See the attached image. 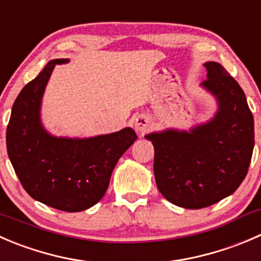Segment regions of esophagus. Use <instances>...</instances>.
Returning <instances> with one entry per match:
<instances>
[{"mask_svg": "<svg viewBox=\"0 0 261 261\" xmlns=\"http://www.w3.org/2000/svg\"><path fill=\"white\" fill-rule=\"evenodd\" d=\"M134 126L139 133L144 134L151 128V120L146 115H138L134 118Z\"/></svg>", "mask_w": 261, "mask_h": 261, "instance_id": "1", "label": "esophagus"}]
</instances>
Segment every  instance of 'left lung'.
I'll return each mask as SVG.
<instances>
[{"mask_svg": "<svg viewBox=\"0 0 261 261\" xmlns=\"http://www.w3.org/2000/svg\"><path fill=\"white\" fill-rule=\"evenodd\" d=\"M201 87L216 97L212 120L190 131L173 128L145 135L154 145V176L164 198L177 206L201 209L233 194L249 171L254 117L244 90L221 63L205 62Z\"/></svg>", "mask_w": 261, "mask_h": 261, "instance_id": "1", "label": "left lung"}]
</instances>
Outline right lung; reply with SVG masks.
I'll use <instances>...</instances> for the list:
<instances>
[{
  "instance_id": "right-lung-1",
  "label": "right lung",
  "mask_w": 261,
  "mask_h": 261,
  "mask_svg": "<svg viewBox=\"0 0 261 261\" xmlns=\"http://www.w3.org/2000/svg\"><path fill=\"white\" fill-rule=\"evenodd\" d=\"M52 60L28 83L12 106L6 131L7 154L25 191L35 200L63 212H82L105 196L118 159L138 139L125 127L87 139L57 138L43 127L40 105L56 65Z\"/></svg>"
}]
</instances>
